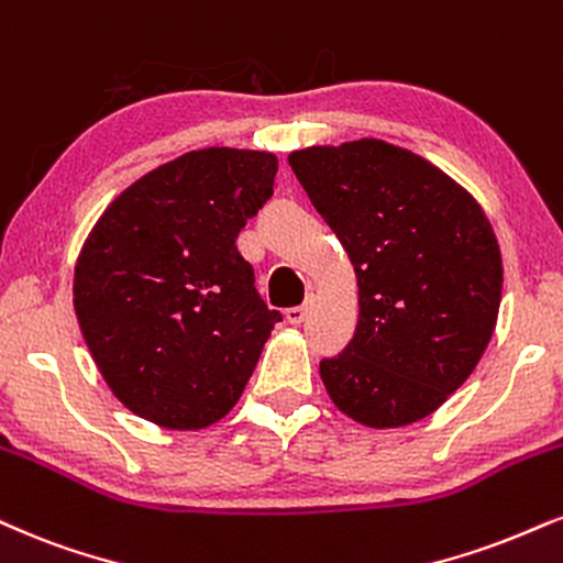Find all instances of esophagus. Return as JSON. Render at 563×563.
Segmentation results:
<instances>
[{"mask_svg": "<svg viewBox=\"0 0 563 563\" xmlns=\"http://www.w3.org/2000/svg\"><path fill=\"white\" fill-rule=\"evenodd\" d=\"M303 317H307V307H303V303H296V307L286 309V320H288L290 324L303 322Z\"/></svg>", "mask_w": 563, "mask_h": 563, "instance_id": "obj_1", "label": "esophagus"}]
</instances>
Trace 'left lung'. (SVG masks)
<instances>
[{"mask_svg": "<svg viewBox=\"0 0 563 563\" xmlns=\"http://www.w3.org/2000/svg\"><path fill=\"white\" fill-rule=\"evenodd\" d=\"M288 165L356 269V333L320 362L330 398L380 430L432 415L496 330L504 264L483 207L377 139L301 148Z\"/></svg>", "mask_w": 563, "mask_h": 563, "instance_id": "1", "label": "left lung"}]
</instances>
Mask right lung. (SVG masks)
<instances>
[{"mask_svg": "<svg viewBox=\"0 0 563 563\" xmlns=\"http://www.w3.org/2000/svg\"><path fill=\"white\" fill-rule=\"evenodd\" d=\"M275 173V154L199 148L135 180L93 225L73 301L93 362L133 415L199 430L241 398L283 320L235 246Z\"/></svg>", "mask_w": 563, "mask_h": 563, "instance_id": "right-lung-1", "label": "right lung"}]
</instances>
